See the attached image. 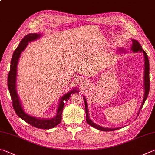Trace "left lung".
<instances>
[{
  "label": "left lung",
  "instance_id": "obj_1",
  "mask_svg": "<svg viewBox=\"0 0 155 155\" xmlns=\"http://www.w3.org/2000/svg\"><path fill=\"white\" fill-rule=\"evenodd\" d=\"M132 46L131 47V50L133 51L134 53H137V52H142L143 54H144V99H143L142 101V104L141 105V107L138 111V113H137V115L139 114L140 111L141 110V109L142 108L143 105L145 102V101L147 98L148 95V93H149V89H150V78H149V60H148V55L146 54V53L144 51V49H142V46L140 45V44L137 42L136 40H134V39H132ZM120 50H122L123 51H125L124 49H120ZM83 100H84V102H85V112H86V120L87 123L91 126H92L93 127H94L95 129H98V130L100 131H114L117 130V129H119L120 127H118V128H107V127H101L100 125H98L97 124H95V123H94L92 120L89 119V112H88V106H87V100L85 99V96L83 95Z\"/></svg>",
  "mask_w": 155,
  "mask_h": 155
}]
</instances>
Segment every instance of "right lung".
Returning a JSON list of instances; mask_svg holds the SVG:
<instances>
[{
    "label": "right lung",
    "mask_w": 155,
    "mask_h": 155,
    "mask_svg": "<svg viewBox=\"0 0 155 155\" xmlns=\"http://www.w3.org/2000/svg\"><path fill=\"white\" fill-rule=\"evenodd\" d=\"M41 36V34L37 33L28 34V35H26L21 39L19 45L15 49L11 61L10 70L9 75H8V88H9L11 100H12L13 109L19 118H21L24 121L29 123L30 125L34 126L35 127L43 129H49L54 127L58 125L59 123H60L61 120V114H62L65 102L69 100L70 95L72 94L78 93V90L77 89H73L70 92H68L64 96L61 97L60 102L59 103V106L57 110V113H56L55 117L53 118V119H38V118L30 116V115L28 114L24 111V110L22 108L20 100H19L16 89L17 67H18V60L19 57H20L21 53L26 49L28 44L30 42L35 41L38 38H40Z\"/></svg>",
    "instance_id": "right-lung-1"
}]
</instances>
